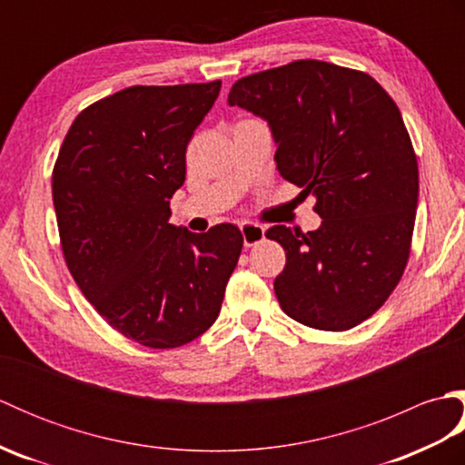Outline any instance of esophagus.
Wrapping results in <instances>:
<instances>
[{
	"label": "esophagus",
	"mask_w": 465,
	"mask_h": 465,
	"mask_svg": "<svg viewBox=\"0 0 465 465\" xmlns=\"http://www.w3.org/2000/svg\"><path fill=\"white\" fill-rule=\"evenodd\" d=\"M242 235H243V243L245 248H252V245L260 243L265 238V230L258 223H242Z\"/></svg>",
	"instance_id": "esophagus-1"
}]
</instances>
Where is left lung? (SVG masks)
<instances>
[{"label":"left lung","instance_id":"obj_1","mask_svg":"<svg viewBox=\"0 0 465 465\" xmlns=\"http://www.w3.org/2000/svg\"><path fill=\"white\" fill-rule=\"evenodd\" d=\"M227 104L268 122L283 180L315 197L318 230L273 225V290L292 320L343 331L378 312L410 258L418 160L388 92L358 69L298 59L232 85Z\"/></svg>","mask_w":465,"mask_h":465}]
</instances>
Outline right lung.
<instances>
[{"instance_id": "right-lung-1", "label": "right lung", "mask_w": 465, "mask_h": 465, "mask_svg": "<svg viewBox=\"0 0 465 465\" xmlns=\"http://www.w3.org/2000/svg\"><path fill=\"white\" fill-rule=\"evenodd\" d=\"M222 82L134 85L75 117L52 175L69 273L97 313L137 343L180 348L210 328L238 265L233 223H170L185 150Z\"/></svg>"}]
</instances>
